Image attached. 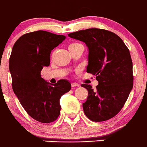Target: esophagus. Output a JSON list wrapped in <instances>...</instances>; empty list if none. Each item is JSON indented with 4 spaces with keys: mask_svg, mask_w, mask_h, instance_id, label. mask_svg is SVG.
I'll use <instances>...</instances> for the list:
<instances>
[{
    "mask_svg": "<svg viewBox=\"0 0 147 147\" xmlns=\"http://www.w3.org/2000/svg\"><path fill=\"white\" fill-rule=\"evenodd\" d=\"M71 86H72V88H74V87H79L80 85L78 84V83H72Z\"/></svg>",
    "mask_w": 147,
    "mask_h": 147,
    "instance_id": "1",
    "label": "esophagus"
}]
</instances>
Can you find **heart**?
<instances>
[{"label":"heart","instance_id":"1","mask_svg":"<svg viewBox=\"0 0 147 147\" xmlns=\"http://www.w3.org/2000/svg\"><path fill=\"white\" fill-rule=\"evenodd\" d=\"M78 43H71L70 45H69V47L74 46V45H78Z\"/></svg>","mask_w":147,"mask_h":147}]
</instances>
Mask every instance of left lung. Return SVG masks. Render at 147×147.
Here are the masks:
<instances>
[{"label":"left lung","instance_id":"obj_1","mask_svg":"<svg viewBox=\"0 0 147 147\" xmlns=\"http://www.w3.org/2000/svg\"><path fill=\"white\" fill-rule=\"evenodd\" d=\"M68 36L88 47L87 72L95 75L99 82L94 90L90 85H81L88 91L83 104L85 114L95 122L111 119L122 109L133 87L128 48L119 36L105 29L80 30Z\"/></svg>","mask_w":147,"mask_h":147}]
</instances>
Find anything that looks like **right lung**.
I'll return each instance as SVG.
<instances>
[{
  "mask_svg": "<svg viewBox=\"0 0 147 147\" xmlns=\"http://www.w3.org/2000/svg\"><path fill=\"white\" fill-rule=\"evenodd\" d=\"M66 36L45 31L22 36L15 42L9 61L14 92L26 113L34 119L50 123L60 114L59 99L71 88L66 80L50 84L41 78L40 71L48 67L50 53Z\"/></svg>",
  "mask_w": 147,
  "mask_h": 147,
  "instance_id": "obj_1",
  "label": "right lung"
}]
</instances>
